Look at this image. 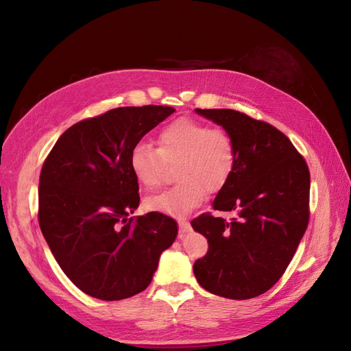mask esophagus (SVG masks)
<instances>
[{
  "mask_svg": "<svg viewBox=\"0 0 351 351\" xmlns=\"http://www.w3.org/2000/svg\"><path fill=\"white\" fill-rule=\"evenodd\" d=\"M178 227H180V234H186V232H189L190 230H192V227H190V224L187 221H180L178 222Z\"/></svg>",
  "mask_w": 351,
  "mask_h": 351,
  "instance_id": "1",
  "label": "esophagus"
}]
</instances>
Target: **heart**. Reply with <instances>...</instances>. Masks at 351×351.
<instances>
[{
    "mask_svg": "<svg viewBox=\"0 0 351 351\" xmlns=\"http://www.w3.org/2000/svg\"><path fill=\"white\" fill-rule=\"evenodd\" d=\"M178 161L177 184L146 200V206L183 218L227 184L236 165V146L228 132L182 117L159 132L158 147L137 142L129 154V168L145 190L162 183L167 162Z\"/></svg>",
    "mask_w": 351,
    "mask_h": 351,
    "instance_id": "obj_1",
    "label": "heart"
}]
</instances>
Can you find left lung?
Masks as SVG:
<instances>
[{
  "label": "left lung",
  "mask_w": 351,
  "mask_h": 351,
  "mask_svg": "<svg viewBox=\"0 0 351 351\" xmlns=\"http://www.w3.org/2000/svg\"><path fill=\"white\" fill-rule=\"evenodd\" d=\"M230 133L236 165L212 208L231 221L202 214L190 224L209 249L193 265L200 287L246 300L268 291L289 267L309 222L311 174L289 137L234 110H195Z\"/></svg>",
  "instance_id": "1"
}]
</instances>
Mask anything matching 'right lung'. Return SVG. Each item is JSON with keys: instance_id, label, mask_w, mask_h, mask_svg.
<instances>
[{"instance_id": "add662e5", "label": "right lung", "mask_w": 351, "mask_h": 351, "mask_svg": "<svg viewBox=\"0 0 351 351\" xmlns=\"http://www.w3.org/2000/svg\"><path fill=\"white\" fill-rule=\"evenodd\" d=\"M176 110L121 107L79 121L60 136L39 177V227L60 268L95 299L123 300L151 284L177 222L159 212L129 218L139 183L132 147Z\"/></svg>"}]
</instances>
